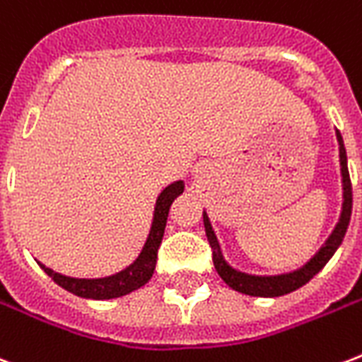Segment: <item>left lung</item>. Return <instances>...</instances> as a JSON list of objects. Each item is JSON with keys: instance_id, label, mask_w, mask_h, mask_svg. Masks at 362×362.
Wrapping results in <instances>:
<instances>
[{"instance_id": "8db88e82", "label": "left lung", "mask_w": 362, "mask_h": 362, "mask_svg": "<svg viewBox=\"0 0 362 362\" xmlns=\"http://www.w3.org/2000/svg\"><path fill=\"white\" fill-rule=\"evenodd\" d=\"M338 136V144H340V165H341V180H344V206H341V216L338 226L332 231V235L328 237V241L321 247V250L317 252L303 267H300L298 272L286 273V275H275V277H256V275H247L233 269L231 266L226 264L220 252V245L216 241V235L211 228V222L206 214H203V222H205V231L209 245L212 248V262L216 267L218 275L222 277L226 285L231 286L233 291L248 294V296H260V298H275L288 294V292L296 291L300 286H303L310 279H313V275L321 272L322 267L327 266V262L332 258L336 252V248L340 247V243L344 241L347 226H349V218H351V206H353V193H351V180H349V170H347V157L346 148H344V140H341L340 131H336Z\"/></svg>"}]
</instances>
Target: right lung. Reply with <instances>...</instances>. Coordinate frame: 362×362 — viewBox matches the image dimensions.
<instances>
[{"label":"right lung","mask_w":362,"mask_h":362,"mask_svg":"<svg viewBox=\"0 0 362 362\" xmlns=\"http://www.w3.org/2000/svg\"><path fill=\"white\" fill-rule=\"evenodd\" d=\"M184 192V182H175L169 187H165L163 193L159 195L156 205V214H153V224L148 241L144 245V250L140 252L136 262L129 266L123 272L115 273L112 277H104V279H71L66 275L52 272L43 264V272L51 277L54 283L62 288H66L71 294L81 298H93V300H110V298L125 296L129 292L136 291L142 285H146L153 275L157 262V250L161 247L163 233H165V226H167V216H169V209L173 201Z\"/></svg>","instance_id":"right-lung-1"}]
</instances>
